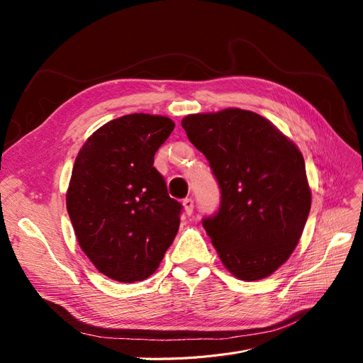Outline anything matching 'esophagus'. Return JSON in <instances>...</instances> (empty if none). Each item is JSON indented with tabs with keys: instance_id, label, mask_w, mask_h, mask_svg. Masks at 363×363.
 Instances as JSON below:
<instances>
[{
	"instance_id": "obj_1",
	"label": "esophagus",
	"mask_w": 363,
	"mask_h": 363,
	"mask_svg": "<svg viewBox=\"0 0 363 363\" xmlns=\"http://www.w3.org/2000/svg\"><path fill=\"white\" fill-rule=\"evenodd\" d=\"M183 207H184V213L186 215H192V212H194V200L192 199H184L183 200Z\"/></svg>"
}]
</instances>
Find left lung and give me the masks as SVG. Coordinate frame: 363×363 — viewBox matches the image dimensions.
Listing matches in <instances>:
<instances>
[{
  "mask_svg": "<svg viewBox=\"0 0 363 363\" xmlns=\"http://www.w3.org/2000/svg\"><path fill=\"white\" fill-rule=\"evenodd\" d=\"M182 127L221 189L218 212L203 219L219 259L240 280L271 276L292 255L311 212L300 150L242 108L188 115Z\"/></svg>",
  "mask_w": 363,
  "mask_h": 363,
  "instance_id": "left-lung-1",
  "label": "left lung"
}]
</instances>
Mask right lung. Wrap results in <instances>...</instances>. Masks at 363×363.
Instances as JSON below:
<instances>
[{"label":"right lung","mask_w":363,"mask_h":363,"mask_svg":"<svg viewBox=\"0 0 363 363\" xmlns=\"http://www.w3.org/2000/svg\"><path fill=\"white\" fill-rule=\"evenodd\" d=\"M174 127L167 116H121L87 138L75 159L67 208L80 248L108 279H148L179 232L182 204L152 167Z\"/></svg>","instance_id":"1"}]
</instances>
